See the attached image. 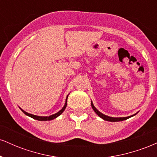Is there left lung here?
<instances>
[{
	"instance_id": "left-lung-1",
	"label": "left lung",
	"mask_w": 157,
	"mask_h": 157,
	"mask_svg": "<svg viewBox=\"0 0 157 157\" xmlns=\"http://www.w3.org/2000/svg\"><path fill=\"white\" fill-rule=\"evenodd\" d=\"M91 107H92V109L94 111V112L97 113V115H98L100 117H101L102 119H103L104 120H106V121H109V122H120V121H123V120H127V119L131 117L134 116V115H136V113H135L134 115H131V116H129V117H109V116H106V115L103 114V113H102L101 112H100V111L97 110L96 108L94 107V105L92 101H91Z\"/></svg>"
}]
</instances>
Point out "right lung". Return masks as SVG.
Returning <instances> with one entry per match:
<instances>
[{
    "instance_id": "right-lung-1",
    "label": "right lung",
    "mask_w": 157,
    "mask_h": 157,
    "mask_svg": "<svg viewBox=\"0 0 157 157\" xmlns=\"http://www.w3.org/2000/svg\"><path fill=\"white\" fill-rule=\"evenodd\" d=\"M68 95H67V97H66V102H65V105H64L63 107V109H61L60 111H59L58 112H57V113H55V114H52V115H51V116H48V117H40V116H37V115H34V114H32V113H29L26 112V111H23V109H21V108H20V109H21V111H22L23 112L25 113V114L27 115V116L30 117H32V118L35 119V120H39V121H47V120H54V119L57 118V117H58V116H60V115L61 114V113H62L63 112L64 110L66 109V105H67V99H68Z\"/></svg>"
}]
</instances>
